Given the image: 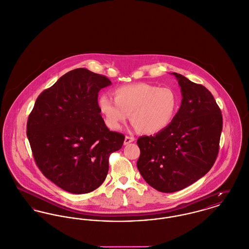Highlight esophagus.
I'll return each mask as SVG.
<instances>
[{
  "label": "esophagus",
  "mask_w": 249,
  "mask_h": 249,
  "mask_svg": "<svg viewBox=\"0 0 249 249\" xmlns=\"http://www.w3.org/2000/svg\"><path fill=\"white\" fill-rule=\"evenodd\" d=\"M134 140H135V138L132 137V136H126L125 140H124V145H129L130 143H132Z\"/></svg>",
  "instance_id": "1"
}]
</instances>
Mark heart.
Returning <instances> with one entry per match:
<instances>
[{"instance_id":"b5f03b06","label":"heart","mask_w":249,"mask_h":249,"mask_svg":"<svg viewBox=\"0 0 249 249\" xmlns=\"http://www.w3.org/2000/svg\"><path fill=\"white\" fill-rule=\"evenodd\" d=\"M114 99L100 96L98 106L105 124L112 130H120L129 115L135 128L152 134L165 129L174 119L178 98L170 88H159L146 83H136L117 88Z\"/></svg>"}]
</instances>
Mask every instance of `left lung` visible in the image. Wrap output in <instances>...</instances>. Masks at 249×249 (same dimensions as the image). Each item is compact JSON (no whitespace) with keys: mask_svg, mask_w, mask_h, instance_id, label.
Returning <instances> with one entry per match:
<instances>
[{"mask_svg":"<svg viewBox=\"0 0 249 249\" xmlns=\"http://www.w3.org/2000/svg\"><path fill=\"white\" fill-rule=\"evenodd\" d=\"M181 103L173 121L155 135L137 140V168L146 182L162 193H173L196 182L213 165L223 127L222 114L212 93L173 72Z\"/></svg>","mask_w":249,"mask_h":249,"instance_id":"8db88e82","label":"left lung"}]
</instances>
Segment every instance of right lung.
<instances>
[{"label": "right lung", "mask_w": 249, "mask_h": 249, "mask_svg": "<svg viewBox=\"0 0 249 249\" xmlns=\"http://www.w3.org/2000/svg\"><path fill=\"white\" fill-rule=\"evenodd\" d=\"M105 76L76 69L36 99L27 122L33 155L43 175L63 190L87 194L103 184L109 155L125 136L111 132L98 106Z\"/></svg>", "instance_id": "add662e5"}]
</instances>
